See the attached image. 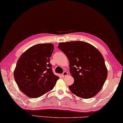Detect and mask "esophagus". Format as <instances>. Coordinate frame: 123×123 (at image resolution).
I'll list each match as a JSON object with an SVG mask.
<instances>
[{
  "mask_svg": "<svg viewBox=\"0 0 123 123\" xmlns=\"http://www.w3.org/2000/svg\"><path fill=\"white\" fill-rule=\"evenodd\" d=\"M68 72H64L62 74V75L63 76V77H66V76H67V75H68Z\"/></svg>",
  "mask_w": 123,
  "mask_h": 123,
  "instance_id": "obj_1",
  "label": "esophagus"
}]
</instances>
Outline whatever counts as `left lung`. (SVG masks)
<instances>
[{
	"label": "left lung",
	"mask_w": 123,
	"mask_h": 123,
	"mask_svg": "<svg viewBox=\"0 0 123 123\" xmlns=\"http://www.w3.org/2000/svg\"><path fill=\"white\" fill-rule=\"evenodd\" d=\"M58 48L69 61V72L74 83L70 91L82 98L95 96L104 86L107 77L105 60L99 50L81 41L59 43Z\"/></svg>",
	"instance_id": "1"
}]
</instances>
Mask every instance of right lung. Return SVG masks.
Wrapping results in <instances>:
<instances>
[{
  "label": "right lung",
  "mask_w": 123,
  "mask_h": 123,
  "mask_svg": "<svg viewBox=\"0 0 123 123\" xmlns=\"http://www.w3.org/2000/svg\"><path fill=\"white\" fill-rule=\"evenodd\" d=\"M52 43L38 44L23 52L13 72L19 90L27 96L38 98L51 91L59 78L50 63L54 51Z\"/></svg>",
  "instance_id": "obj_1"
}]
</instances>
